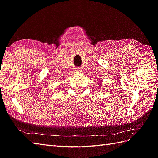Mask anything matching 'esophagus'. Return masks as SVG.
Returning a JSON list of instances; mask_svg holds the SVG:
<instances>
[{"label": "esophagus", "mask_w": 158, "mask_h": 158, "mask_svg": "<svg viewBox=\"0 0 158 158\" xmlns=\"http://www.w3.org/2000/svg\"><path fill=\"white\" fill-rule=\"evenodd\" d=\"M80 72H81V70L80 69H76V73H80Z\"/></svg>", "instance_id": "34e87169"}]
</instances>
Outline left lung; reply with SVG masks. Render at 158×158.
<instances>
[{
  "instance_id": "left-lung-1",
  "label": "left lung",
  "mask_w": 158,
  "mask_h": 158,
  "mask_svg": "<svg viewBox=\"0 0 158 158\" xmlns=\"http://www.w3.org/2000/svg\"><path fill=\"white\" fill-rule=\"evenodd\" d=\"M102 81V80H101V81Z\"/></svg>"
}]
</instances>
